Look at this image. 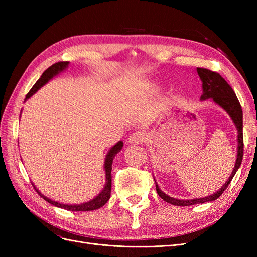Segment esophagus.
Wrapping results in <instances>:
<instances>
[{
  "label": "esophagus",
  "instance_id": "obj_1",
  "mask_svg": "<svg viewBox=\"0 0 257 257\" xmlns=\"http://www.w3.org/2000/svg\"><path fill=\"white\" fill-rule=\"evenodd\" d=\"M144 142H145V136H144L143 132H141V131L134 132V133L130 136V143L134 144V145L143 144Z\"/></svg>",
  "mask_w": 257,
  "mask_h": 257
}]
</instances>
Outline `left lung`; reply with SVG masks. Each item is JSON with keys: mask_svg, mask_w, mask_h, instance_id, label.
<instances>
[{"mask_svg": "<svg viewBox=\"0 0 257 257\" xmlns=\"http://www.w3.org/2000/svg\"><path fill=\"white\" fill-rule=\"evenodd\" d=\"M197 73L200 77L201 81H203V90L204 93L201 95L200 99L205 100L208 98H212L213 102L217 105H220L223 109L227 111V113L230 115V118L234 121L235 125L238 130V153H237V161L234 170H232V174L230 175L229 179L226 181L221 190L217 191L216 193L212 194V195L204 197V198H195V199H190V200H181V199H176L173 197H169L166 195L165 193H163L160 189L158 184L155 183V189L159 194V196L164 199L166 203L172 204L175 206H192L196 204H204L207 201H212L219 198L224 191L226 190L227 186L229 185L230 181L234 178L236 172L241 165V162L243 159V114L242 109H241V105L239 100L236 96V93L232 90V88L227 83L223 77L216 72L210 71L208 68H201L197 67Z\"/></svg>", "mask_w": 257, "mask_h": 257, "instance_id": "8db88e82", "label": "left lung"}]
</instances>
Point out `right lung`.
<instances>
[{
	"mask_svg": "<svg viewBox=\"0 0 257 257\" xmlns=\"http://www.w3.org/2000/svg\"><path fill=\"white\" fill-rule=\"evenodd\" d=\"M67 65H68V62L67 61H61V62H58V63L52 64L50 67H48L47 69H46V71L43 73V75L41 76V78L36 81V83L33 85L32 89L29 91V93L26 95V99H28V98H30L31 96H32L38 89H40L41 87H43V85L46 82H48L53 76H56L57 74H59L60 72L63 71V69ZM122 147H123V143L119 142V143H116L111 148L109 152H108L107 157H106V160H105V172H106V184H105V188L103 189L102 192L98 194V196H96L94 199L90 200L89 203H85V204H82V205H64V204H60V203H57V201H53V200L47 198L46 196H44L42 193H40V192L36 190V188H34V189L36 190V192L38 194H40L41 197H43L45 200H47L48 203H50L51 205L57 206V207L62 208V209L69 210V211H92V210H96V209H98L100 207H103L110 198V193H111V169H112L111 165H112V161H113L114 155L121 151Z\"/></svg>",
	"mask_w": 257,
	"mask_h": 257,
	"instance_id": "add662e5",
	"label": "right lung"
}]
</instances>
